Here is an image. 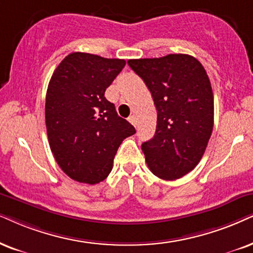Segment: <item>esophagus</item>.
I'll list each match as a JSON object with an SVG mask.
<instances>
[{
	"instance_id": "1",
	"label": "esophagus",
	"mask_w": 253,
	"mask_h": 253,
	"mask_svg": "<svg viewBox=\"0 0 253 253\" xmlns=\"http://www.w3.org/2000/svg\"><path fill=\"white\" fill-rule=\"evenodd\" d=\"M128 121L133 125V126H136V118L134 117V116L128 117Z\"/></svg>"
}]
</instances>
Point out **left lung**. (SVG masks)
Returning <instances> with one entry per match:
<instances>
[{"mask_svg":"<svg viewBox=\"0 0 253 253\" xmlns=\"http://www.w3.org/2000/svg\"><path fill=\"white\" fill-rule=\"evenodd\" d=\"M127 63L145 82L158 111L155 135L141 146L147 166L162 180H177L198 165L211 136L209 77L195 57L183 53Z\"/></svg>","mask_w":253,"mask_h":253,"instance_id":"8db88e82","label":"left lung"}]
</instances>
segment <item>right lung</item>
<instances>
[{
    "label": "right lung",
    "instance_id": "add662e5",
    "mask_svg": "<svg viewBox=\"0 0 253 253\" xmlns=\"http://www.w3.org/2000/svg\"><path fill=\"white\" fill-rule=\"evenodd\" d=\"M125 65V59L72 52L51 77L45 99L47 139L57 164L72 180L104 181L123 140L135 133L105 98Z\"/></svg>",
    "mask_w": 253,
    "mask_h": 253
}]
</instances>
